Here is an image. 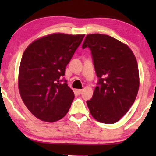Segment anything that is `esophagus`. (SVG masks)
Segmentation results:
<instances>
[{
    "mask_svg": "<svg viewBox=\"0 0 156 156\" xmlns=\"http://www.w3.org/2000/svg\"><path fill=\"white\" fill-rule=\"evenodd\" d=\"M76 92H77V94H80V93L83 92V90H82V89H76Z\"/></svg>",
    "mask_w": 156,
    "mask_h": 156,
    "instance_id": "1",
    "label": "esophagus"
}]
</instances>
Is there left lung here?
<instances>
[{
    "label": "left lung",
    "instance_id": "8db88e82",
    "mask_svg": "<svg viewBox=\"0 0 156 156\" xmlns=\"http://www.w3.org/2000/svg\"><path fill=\"white\" fill-rule=\"evenodd\" d=\"M92 51L99 78L88 108L97 121L117 122L133 104L139 88V67L133 51L127 44L108 35L91 34L82 48Z\"/></svg>",
    "mask_w": 156,
    "mask_h": 156
}]
</instances>
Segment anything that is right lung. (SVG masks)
Masks as SVG:
<instances>
[{
  "label": "right lung",
  "mask_w": 156,
  "mask_h": 156,
  "mask_svg": "<svg viewBox=\"0 0 156 156\" xmlns=\"http://www.w3.org/2000/svg\"><path fill=\"white\" fill-rule=\"evenodd\" d=\"M84 36L51 34L25 50L18 74L20 94L27 108L40 120H59L70 108L74 92L66 80L61 83V78Z\"/></svg>",
  "instance_id": "obj_1"
}]
</instances>
